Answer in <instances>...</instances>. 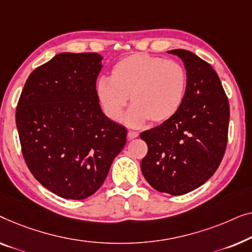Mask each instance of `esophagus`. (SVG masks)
Returning a JSON list of instances; mask_svg holds the SVG:
<instances>
[{
    "label": "esophagus",
    "mask_w": 252,
    "mask_h": 252,
    "mask_svg": "<svg viewBox=\"0 0 252 252\" xmlns=\"http://www.w3.org/2000/svg\"><path fill=\"white\" fill-rule=\"evenodd\" d=\"M137 137H138V132H136V131H131L130 130L129 132H127V139H129V140H132Z\"/></svg>",
    "instance_id": "34e87169"
}]
</instances>
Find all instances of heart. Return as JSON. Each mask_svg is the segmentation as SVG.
<instances>
[{
    "label": "heart",
    "instance_id": "obj_1",
    "mask_svg": "<svg viewBox=\"0 0 252 252\" xmlns=\"http://www.w3.org/2000/svg\"><path fill=\"white\" fill-rule=\"evenodd\" d=\"M187 75L180 63L147 54H132L120 59L111 70V80L101 77L95 95L102 112L112 121L122 119L130 102L126 121L138 126L168 121L178 112L186 94Z\"/></svg>",
    "mask_w": 252,
    "mask_h": 252
}]
</instances>
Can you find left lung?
<instances>
[{"label": "left lung", "instance_id": "1", "mask_svg": "<svg viewBox=\"0 0 252 252\" xmlns=\"http://www.w3.org/2000/svg\"><path fill=\"white\" fill-rule=\"evenodd\" d=\"M184 62L187 88L178 112L140 133L148 151L141 171L158 192L183 195L207 182L224 158L229 104L215 69L190 51H168Z\"/></svg>", "mask_w": 252, "mask_h": 252}]
</instances>
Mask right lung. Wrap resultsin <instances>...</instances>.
Wrapping results in <instances>:
<instances>
[{
	"instance_id": "right-lung-1",
	"label": "right lung",
	"mask_w": 252,
	"mask_h": 252,
	"mask_svg": "<svg viewBox=\"0 0 252 252\" xmlns=\"http://www.w3.org/2000/svg\"><path fill=\"white\" fill-rule=\"evenodd\" d=\"M95 52H63L31 73L16 111L21 152L38 183L83 200L97 192L126 143V129L102 113Z\"/></svg>"
}]
</instances>
